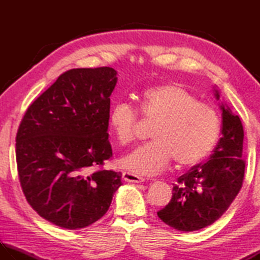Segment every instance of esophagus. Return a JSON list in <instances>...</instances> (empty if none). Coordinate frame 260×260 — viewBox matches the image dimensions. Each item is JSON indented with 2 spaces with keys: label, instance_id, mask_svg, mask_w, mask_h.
Returning a JSON list of instances; mask_svg holds the SVG:
<instances>
[{
  "label": "esophagus",
  "instance_id": "obj_1",
  "mask_svg": "<svg viewBox=\"0 0 260 260\" xmlns=\"http://www.w3.org/2000/svg\"><path fill=\"white\" fill-rule=\"evenodd\" d=\"M123 179L126 182H133V183H141V182L144 181V179H143L142 176H139L131 172H126V171L123 172Z\"/></svg>",
  "mask_w": 260,
  "mask_h": 260
}]
</instances>
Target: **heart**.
Listing matches in <instances>:
<instances>
[{
    "label": "heart",
    "instance_id": "1",
    "mask_svg": "<svg viewBox=\"0 0 260 260\" xmlns=\"http://www.w3.org/2000/svg\"><path fill=\"white\" fill-rule=\"evenodd\" d=\"M141 113L156 120L151 129L153 141L139 146L121 159V165L140 174L158 173L175 158L181 167L200 163L212 151L220 133L218 113L183 85L169 82L153 86L137 96ZM137 110L126 102L110 109L108 125L120 145L135 139Z\"/></svg>",
    "mask_w": 260,
    "mask_h": 260
}]
</instances>
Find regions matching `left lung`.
Segmentation results:
<instances>
[{"label": "left lung", "mask_w": 260, "mask_h": 260, "mask_svg": "<svg viewBox=\"0 0 260 260\" xmlns=\"http://www.w3.org/2000/svg\"><path fill=\"white\" fill-rule=\"evenodd\" d=\"M219 99V92L215 90ZM222 125L210 159L197 164L178 179L172 199L157 212L164 223L180 231H196L221 217L238 194L245 175L244 127L238 115L221 104Z\"/></svg>", "instance_id": "obj_1"}]
</instances>
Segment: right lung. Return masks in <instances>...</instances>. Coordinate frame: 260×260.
<instances>
[{
    "mask_svg": "<svg viewBox=\"0 0 260 260\" xmlns=\"http://www.w3.org/2000/svg\"><path fill=\"white\" fill-rule=\"evenodd\" d=\"M110 67L61 74L33 102L16 133V164L26 201L49 222L81 229L96 222L121 185V173L102 168L113 156L108 141Z\"/></svg>",
    "mask_w": 260,
    "mask_h": 260,
    "instance_id": "add662e5",
    "label": "right lung"
}]
</instances>
